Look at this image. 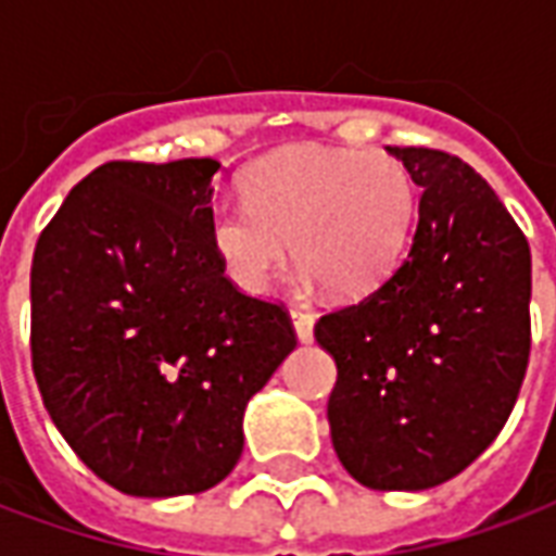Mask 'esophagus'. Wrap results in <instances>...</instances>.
<instances>
[{"label":"esophagus","instance_id":"obj_1","mask_svg":"<svg viewBox=\"0 0 556 556\" xmlns=\"http://www.w3.org/2000/svg\"><path fill=\"white\" fill-rule=\"evenodd\" d=\"M291 325H294V333L301 342H313V327L315 315L306 313V309H291Z\"/></svg>","mask_w":556,"mask_h":556}]
</instances>
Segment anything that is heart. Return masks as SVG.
<instances>
[{
  "label": "heart",
  "mask_w": 556,
  "mask_h": 556,
  "mask_svg": "<svg viewBox=\"0 0 556 556\" xmlns=\"http://www.w3.org/2000/svg\"><path fill=\"white\" fill-rule=\"evenodd\" d=\"M243 205H219L207 238L223 274L262 294L291 255L306 286L363 298L384 282L408 250L417 187L387 151L289 146L243 172Z\"/></svg>",
  "instance_id": "obj_1"
}]
</instances>
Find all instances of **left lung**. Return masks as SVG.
<instances>
[{
	"mask_svg": "<svg viewBox=\"0 0 556 556\" xmlns=\"http://www.w3.org/2000/svg\"><path fill=\"white\" fill-rule=\"evenodd\" d=\"M387 151L408 166L419 214L408 255L354 306L321 315L337 361L327 402L339 462L375 491L434 489L489 450L530 357V247L465 160Z\"/></svg>",
	"mask_w": 556,
	"mask_h": 556,
	"instance_id": "obj_1",
	"label": "left lung"
}]
</instances>
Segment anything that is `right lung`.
Segmentation results:
<instances>
[{
    "instance_id": "add662e5",
    "label": "right lung",
    "mask_w": 556,
    "mask_h": 556,
    "mask_svg": "<svg viewBox=\"0 0 556 556\" xmlns=\"http://www.w3.org/2000/svg\"><path fill=\"white\" fill-rule=\"evenodd\" d=\"M219 160L103 163L31 258V369L71 450L134 497L214 489L243 453L247 402L298 339L219 267Z\"/></svg>"
}]
</instances>
